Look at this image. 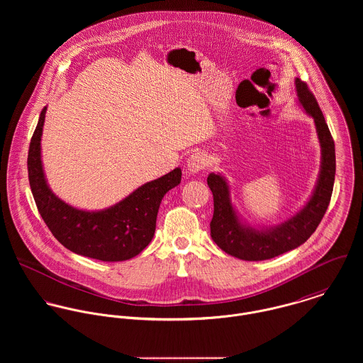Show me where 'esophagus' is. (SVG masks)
<instances>
[{
	"label": "esophagus",
	"mask_w": 363,
	"mask_h": 363,
	"mask_svg": "<svg viewBox=\"0 0 363 363\" xmlns=\"http://www.w3.org/2000/svg\"><path fill=\"white\" fill-rule=\"evenodd\" d=\"M208 159L204 152H194L187 160V172L191 174H197L199 172L207 167Z\"/></svg>",
	"instance_id": "obj_1"
}]
</instances>
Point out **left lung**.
Wrapping results in <instances>:
<instances>
[{
  "instance_id": "8db88e82",
  "label": "left lung",
  "mask_w": 363,
  "mask_h": 363,
  "mask_svg": "<svg viewBox=\"0 0 363 363\" xmlns=\"http://www.w3.org/2000/svg\"><path fill=\"white\" fill-rule=\"evenodd\" d=\"M301 107L313 118L321 148V162L311 199L295 215L275 226H252L233 206L228 179L209 173L207 183L213 196V216L209 223L212 240L225 253L246 261H262L303 245L321 222L331 200L335 177V145L324 116L308 85L295 78Z\"/></svg>"
}]
</instances>
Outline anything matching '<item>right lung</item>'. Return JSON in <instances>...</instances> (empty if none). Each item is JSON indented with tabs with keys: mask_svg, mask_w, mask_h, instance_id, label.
<instances>
[{
	"mask_svg": "<svg viewBox=\"0 0 363 363\" xmlns=\"http://www.w3.org/2000/svg\"><path fill=\"white\" fill-rule=\"evenodd\" d=\"M46 110L40 113L28 154L29 184L43 220L75 255L107 262L135 257L151 243L162 199L180 184L182 169L140 186L114 206L98 211L72 207L52 193L45 174L40 143Z\"/></svg>",
	"mask_w": 363,
	"mask_h": 363,
	"instance_id": "right-lung-1",
	"label": "right lung"
}]
</instances>
